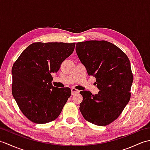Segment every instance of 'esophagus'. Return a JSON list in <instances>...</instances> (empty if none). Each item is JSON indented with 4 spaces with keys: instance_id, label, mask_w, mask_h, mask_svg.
<instances>
[{
    "instance_id": "esophagus-1",
    "label": "esophagus",
    "mask_w": 150,
    "mask_h": 150,
    "mask_svg": "<svg viewBox=\"0 0 150 150\" xmlns=\"http://www.w3.org/2000/svg\"><path fill=\"white\" fill-rule=\"evenodd\" d=\"M71 94L72 95H75V94H76V93H79V90H77V89H76L75 88H72L71 89Z\"/></svg>"
}]
</instances>
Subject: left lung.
Returning a JSON list of instances; mask_svg holds the SVG:
<instances>
[{
  "mask_svg": "<svg viewBox=\"0 0 150 150\" xmlns=\"http://www.w3.org/2000/svg\"><path fill=\"white\" fill-rule=\"evenodd\" d=\"M76 52L100 89L95 95L81 91L79 109L86 121L106 126L120 116L130 101L134 79L130 62L120 48L103 40L79 42Z\"/></svg>",
  "mask_w": 150,
  "mask_h": 150,
  "instance_id": "obj_1",
  "label": "left lung"
}]
</instances>
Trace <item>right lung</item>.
Instances as JSON below:
<instances>
[{
	"instance_id": "right-lung-1",
	"label": "right lung",
	"mask_w": 150,
	"mask_h": 150,
	"mask_svg": "<svg viewBox=\"0 0 150 150\" xmlns=\"http://www.w3.org/2000/svg\"><path fill=\"white\" fill-rule=\"evenodd\" d=\"M75 43L57 42L30 44L12 68V94L28 120L38 124L55 120L71 96L69 88L52 86V73L75 49Z\"/></svg>"
}]
</instances>
